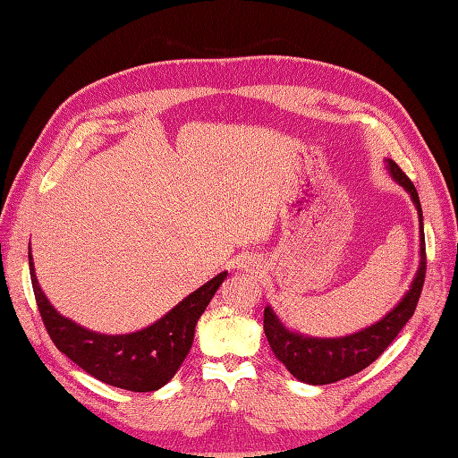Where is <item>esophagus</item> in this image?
<instances>
[{
  "label": "esophagus",
  "mask_w": 458,
  "mask_h": 458,
  "mask_svg": "<svg viewBox=\"0 0 458 458\" xmlns=\"http://www.w3.org/2000/svg\"><path fill=\"white\" fill-rule=\"evenodd\" d=\"M254 266H256V264H254V261H251V259H242L240 264H238V267L246 269V271H248V269H251V267H254Z\"/></svg>",
  "instance_id": "esophagus-1"
}]
</instances>
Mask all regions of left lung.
I'll use <instances>...</instances> for the list:
<instances>
[{"label": "left lung", "instance_id": "left-lung-1", "mask_svg": "<svg viewBox=\"0 0 458 458\" xmlns=\"http://www.w3.org/2000/svg\"><path fill=\"white\" fill-rule=\"evenodd\" d=\"M386 169L392 179L410 194L417 216H420V266L411 279L410 289L400 299L390 313L376 320L358 333L335 338H320L301 335L297 330L287 328L276 310L269 305L264 310V333L269 343L271 352L284 364L293 377L309 386L335 384L338 379L362 372L384 350L394 343L407 320L413 317V310L420 301L423 281H425V232H423V210L413 182L397 167L392 159H386Z\"/></svg>", "mask_w": 458, "mask_h": 458}]
</instances>
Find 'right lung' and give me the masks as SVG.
Listing matches in <instances>:
<instances>
[{
    "label": "right lung",
    "mask_w": 458,
    "mask_h": 458,
    "mask_svg": "<svg viewBox=\"0 0 458 458\" xmlns=\"http://www.w3.org/2000/svg\"><path fill=\"white\" fill-rule=\"evenodd\" d=\"M29 271L38 313L48 336L63 354L100 382L128 392H155L171 382L194 340V328L228 271H222L174 305L149 327L125 335H104L58 313L35 276L29 246Z\"/></svg>",
    "instance_id": "obj_1"
}]
</instances>
